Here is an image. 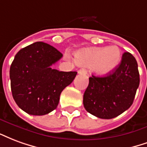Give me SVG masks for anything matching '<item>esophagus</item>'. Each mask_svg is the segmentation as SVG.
Wrapping results in <instances>:
<instances>
[{"label":"esophagus","mask_w":147,"mask_h":147,"mask_svg":"<svg viewBox=\"0 0 147 147\" xmlns=\"http://www.w3.org/2000/svg\"><path fill=\"white\" fill-rule=\"evenodd\" d=\"M78 74H87V70L85 69H81L78 70Z\"/></svg>","instance_id":"esophagus-1"}]
</instances>
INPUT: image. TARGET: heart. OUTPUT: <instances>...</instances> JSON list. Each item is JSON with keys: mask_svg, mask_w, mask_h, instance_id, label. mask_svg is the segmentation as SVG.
I'll return each mask as SVG.
<instances>
[{"mask_svg": "<svg viewBox=\"0 0 147 147\" xmlns=\"http://www.w3.org/2000/svg\"><path fill=\"white\" fill-rule=\"evenodd\" d=\"M78 64L94 67L99 76H107L116 69L121 59V52L117 46L109 48H94L78 51L75 55Z\"/></svg>", "mask_w": 147, "mask_h": 147, "instance_id": "obj_1", "label": "heart"}]
</instances>
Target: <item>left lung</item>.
Segmentation results:
<instances>
[{"instance_id":"obj_1","label":"left lung","mask_w":147,"mask_h":147,"mask_svg":"<svg viewBox=\"0 0 147 147\" xmlns=\"http://www.w3.org/2000/svg\"><path fill=\"white\" fill-rule=\"evenodd\" d=\"M139 85L136 60L131 53L125 52L112 74L89 78L83 98L84 108L98 118L116 117L131 106Z\"/></svg>"}]
</instances>
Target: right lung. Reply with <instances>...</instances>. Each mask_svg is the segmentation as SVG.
Wrapping results in <instances>:
<instances>
[{
	"instance_id": "add662e5",
	"label": "right lung",
	"mask_w": 147,
	"mask_h": 147,
	"mask_svg": "<svg viewBox=\"0 0 147 147\" xmlns=\"http://www.w3.org/2000/svg\"><path fill=\"white\" fill-rule=\"evenodd\" d=\"M62 57L60 51L44 42L34 43L16 55L10 67L11 89L26 113L40 116L56 109L61 92L77 75L51 67Z\"/></svg>"
}]
</instances>
